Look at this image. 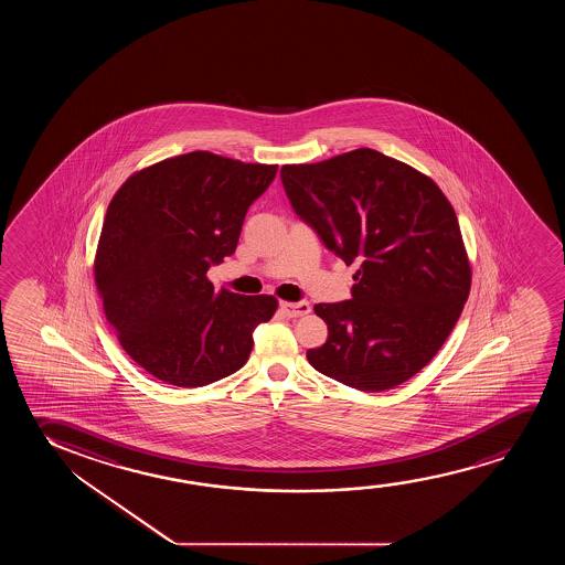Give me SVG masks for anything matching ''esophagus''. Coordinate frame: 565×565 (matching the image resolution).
<instances>
[{"label":"esophagus","mask_w":565,"mask_h":565,"mask_svg":"<svg viewBox=\"0 0 565 565\" xmlns=\"http://www.w3.org/2000/svg\"><path fill=\"white\" fill-rule=\"evenodd\" d=\"M279 309L289 318L305 317L309 315L310 305L307 301L301 302H279Z\"/></svg>","instance_id":"34e87169"}]
</instances>
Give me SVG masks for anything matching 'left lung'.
<instances>
[{"label": "left lung", "mask_w": 565, "mask_h": 565, "mask_svg": "<svg viewBox=\"0 0 565 565\" xmlns=\"http://www.w3.org/2000/svg\"><path fill=\"white\" fill-rule=\"evenodd\" d=\"M295 214L356 264L351 299L318 302L328 324L309 363L361 392L399 386L448 340L471 289L457 216L440 186L407 163L356 148L281 168Z\"/></svg>", "instance_id": "1"}]
</instances>
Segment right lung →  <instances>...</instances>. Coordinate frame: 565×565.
<instances>
[{
  "label": "right lung",
  "mask_w": 565,
  "mask_h": 565,
  "mask_svg": "<svg viewBox=\"0 0 565 565\" xmlns=\"http://www.w3.org/2000/svg\"><path fill=\"white\" fill-rule=\"evenodd\" d=\"M276 173L196 150L132 173L109 202L96 287L125 353L154 379L206 386L247 363L278 301L216 294L206 271L235 253L248 206Z\"/></svg>",
  "instance_id": "1"
}]
</instances>
